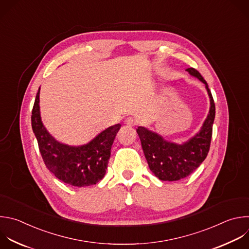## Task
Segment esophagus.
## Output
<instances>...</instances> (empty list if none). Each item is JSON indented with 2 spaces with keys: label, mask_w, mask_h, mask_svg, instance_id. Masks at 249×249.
<instances>
[{
  "label": "esophagus",
  "mask_w": 249,
  "mask_h": 249,
  "mask_svg": "<svg viewBox=\"0 0 249 249\" xmlns=\"http://www.w3.org/2000/svg\"><path fill=\"white\" fill-rule=\"evenodd\" d=\"M124 122H125L126 125H128V126H130V127H133V126H135V125L137 124V121H136L133 117H128V118H126Z\"/></svg>",
  "instance_id": "esophagus-1"
}]
</instances>
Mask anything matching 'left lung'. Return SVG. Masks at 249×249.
Instances as JSON below:
<instances>
[{
    "instance_id": "8db88e82",
    "label": "left lung",
    "mask_w": 249,
    "mask_h": 249,
    "mask_svg": "<svg viewBox=\"0 0 249 249\" xmlns=\"http://www.w3.org/2000/svg\"><path fill=\"white\" fill-rule=\"evenodd\" d=\"M186 70L203 83L210 100L209 113L200 130L187 142L176 143L145 127L139 126L137 129L149 169L161 181H178L188 177L204 161L210 147L215 118L213 97L206 81L196 69L191 67Z\"/></svg>"
}]
</instances>
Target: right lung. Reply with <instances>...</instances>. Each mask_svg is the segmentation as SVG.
Instances as JSON below:
<instances>
[{
	"label": "right lung",
	"mask_w": 249,
	"mask_h": 249,
	"mask_svg": "<svg viewBox=\"0 0 249 249\" xmlns=\"http://www.w3.org/2000/svg\"><path fill=\"white\" fill-rule=\"evenodd\" d=\"M39 103L40 88L32 109L31 124L47 168L70 186L96 185L106 175L111 146L121 125L107 128L86 144L68 145L56 141L45 128Z\"/></svg>",
	"instance_id": "add662e5"
}]
</instances>
